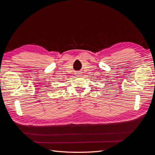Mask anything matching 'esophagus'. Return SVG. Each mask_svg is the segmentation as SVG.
Listing matches in <instances>:
<instances>
[{"label": "esophagus", "instance_id": "obj_1", "mask_svg": "<svg viewBox=\"0 0 155 155\" xmlns=\"http://www.w3.org/2000/svg\"><path fill=\"white\" fill-rule=\"evenodd\" d=\"M76 74L77 75V76H79V75H80V74H81L80 72H76Z\"/></svg>", "mask_w": 155, "mask_h": 155}]
</instances>
